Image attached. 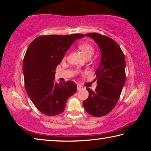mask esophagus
<instances>
[{"instance_id": "1", "label": "esophagus", "mask_w": 151, "mask_h": 151, "mask_svg": "<svg viewBox=\"0 0 151 151\" xmlns=\"http://www.w3.org/2000/svg\"><path fill=\"white\" fill-rule=\"evenodd\" d=\"M83 88V87L82 86H81L80 85H77V90L78 91H81V90H82V89Z\"/></svg>"}]
</instances>
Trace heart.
<instances>
[{
    "mask_svg": "<svg viewBox=\"0 0 151 151\" xmlns=\"http://www.w3.org/2000/svg\"><path fill=\"white\" fill-rule=\"evenodd\" d=\"M78 47L80 49L83 51L84 54L86 57V58H89L92 55H93L94 53V48L93 46V45H91V43L89 42H81L80 44L78 45ZM66 56L65 55L64 57V58H66Z\"/></svg>",
    "mask_w": 151,
    "mask_h": 151,
    "instance_id": "obj_1",
    "label": "heart"
}]
</instances>
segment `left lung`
Here are the masks:
<instances>
[{"mask_svg": "<svg viewBox=\"0 0 151 151\" xmlns=\"http://www.w3.org/2000/svg\"><path fill=\"white\" fill-rule=\"evenodd\" d=\"M94 40L102 55L99 67L95 73L97 86L94 91L86 88L89 95L83 106L89 114L105 116L114 108L126 81L125 58L119 45L106 36L96 32L86 34Z\"/></svg>", "mask_w": 151, "mask_h": 151, "instance_id": "left-lung-1", "label": "left lung"}]
</instances>
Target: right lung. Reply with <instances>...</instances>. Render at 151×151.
I'll list each match as a JSON object with an SVG mask.
<instances>
[{"label": "right lung", "instance_id": "1", "mask_svg": "<svg viewBox=\"0 0 151 151\" xmlns=\"http://www.w3.org/2000/svg\"><path fill=\"white\" fill-rule=\"evenodd\" d=\"M84 37L83 34L39 36L28 47L22 65L25 88L32 103L46 115L62 113L68 99L76 93L75 82L55 83V70L70 46Z\"/></svg>", "mask_w": 151, "mask_h": 151}]
</instances>
